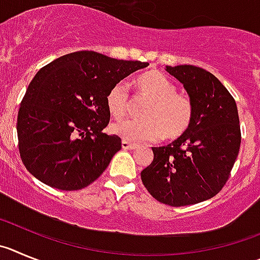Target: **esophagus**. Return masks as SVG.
Here are the masks:
<instances>
[{
    "label": "esophagus",
    "instance_id": "1",
    "mask_svg": "<svg viewBox=\"0 0 260 260\" xmlns=\"http://www.w3.org/2000/svg\"><path fill=\"white\" fill-rule=\"evenodd\" d=\"M121 147H123L124 150H133V149H137L139 145L127 141V140H123V141H121Z\"/></svg>",
    "mask_w": 260,
    "mask_h": 260
}]
</instances>
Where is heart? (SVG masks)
<instances>
[{"mask_svg":"<svg viewBox=\"0 0 260 260\" xmlns=\"http://www.w3.org/2000/svg\"><path fill=\"white\" fill-rule=\"evenodd\" d=\"M140 94L150 102L142 111L144 119H124L111 125L115 135L127 141H153L163 136L176 139L189 129L193 120V104L185 95L176 94V86L165 75L149 71L135 80ZM107 109L114 118H123L129 110L127 84L120 81L109 90Z\"/></svg>","mask_w":260,"mask_h":260,"instance_id":"1","label":"heart"}]
</instances>
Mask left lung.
I'll use <instances>...</instances> for the list:
<instances>
[{
  "label": "left lung",
  "instance_id": "obj_1",
  "mask_svg": "<svg viewBox=\"0 0 260 260\" xmlns=\"http://www.w3.org/2000/svg\"><path fill=\"white\" fill-rule=\"evenodd\" d=\"M193 104V120L184 135L151 147L154 159L142 170L147 191L165 205L186 206L216 196L225 185L241 145L236 101L211 72L191 64L166 66Z\"/></svg>",
  "mask_w": 260,
  "mask_h": 260
}]
</instances>
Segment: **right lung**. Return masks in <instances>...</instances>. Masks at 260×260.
I'll list each match as a JSON object with an SVG mask.
<instances>
[{"label":"right lung","instance_id":"add662e5","mask_svg":"<svg viewBox=\"0 0 260 260\" xmlns=\"http://www.w3.org/2000/svg\"><path fill=\"white\" fill-rule=\"evenodd\" d=\"M149 63L75 51L40 70L18 113L22 162L37 180L59 190H79L101 176L121 149L106 97L115 84Z\"/></svg>","mask_w":260,"mask_h":260}]
</instances>
